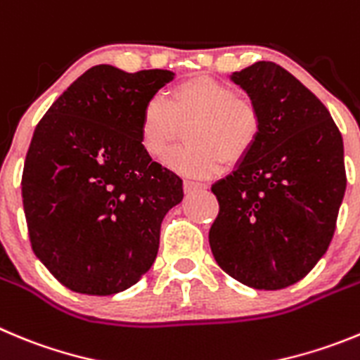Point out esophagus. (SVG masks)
I'll list each match as a JSON object with an SVG mask.
<instances>
[{
    "label": "esophagus",
    "instance_id": "1",
    "mask_svg": "<svg viewBox=\"0 0 360 360\" xmlns=\"http://www.w3.org/2000/svg\"><path fill=\"white\" fill-rule=\"evenodd\" d=\"M205 184L194 182V180H186V182H184V191H186V193H196V191H202L205 189Z\"/></svg>",
    "mask_w": 360,
    "mask_h": 360
}]
</instances>
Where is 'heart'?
Segmentation results:
<instances>
[{
  "label": "heart",
  "instance_id": "heart-1",
  "mask_svg": "<svg viewBox=\"0 0 360 360\" xmlns=\"http://www.w3.org/2000/svg\"><path fill=\"white\" fill-rule=\"evenodd\" d=\"M189 146L173 150L166 164L176 173L207 178L225 164H239L253 151L262 131L259 105L236 89L210 77H193L169 92V100L153 96L144 103L139 137L144 151L162 158L178 139L182 127Z\"/></svg>",
  "mask_w": 360,
  "mask_h": 360
}]
</instances>
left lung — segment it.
I'll return each instance as SVG.
<instances>
[{
    "label": "left lung",
    "mask_w": 360,
    "mask_h": 360,
    "mask_svg": "<svg viewBox=\"0 0 360 360\" xmlns=\"http://www.w3.org/2000/svg\"><path fill=\"white\" fill-rule=\"evenodd\" d=\"M255 101L252 153L212 186L209 243L219 268L248 288L292 285L325 255L346 191L345 148L330 112L291 72L255 62L230 75Z\"/></svg>",
    "instance_id": "obj_1"
}]
</instances>
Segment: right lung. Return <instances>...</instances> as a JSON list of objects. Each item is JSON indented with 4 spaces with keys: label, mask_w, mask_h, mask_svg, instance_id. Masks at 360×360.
Segmentation results:
<instances>
[{
    "label": "right lung",
    "mask_w": 360,
    "mask_h": 360,
    "mask_svg": "<svg viewBox=\"0 0 360 360\" xmlns=\"http://www.w3.org/2000/svg\"><path fill=\"white\" fill-rule=\"evenodd\" d=\"M173 78L166 69L94 65L35 128L21 182L30 240L71 291L115 295L155 262L160 223L184 189L182 178L144 151L139 120Z\"/></svg>",
    "instance_id": "add662e5"
}]
</instances>
